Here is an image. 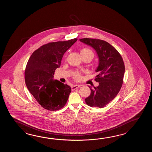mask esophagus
Returning <instances> with one entry per match:
<instances>
[{
  "instance_id": "esophagus-1",
  "label": "esophagus",
  "mask_w": 152,
  "mask_h": 152,
  "mask_svg": "<svg viewBox=\"0 0 152 152\" xmlns=\"http://www.w3.org/2000/svg\"><path fill=\"white\" fill-rule=\"evenodd\" d=\"M80 87V85H73L72 87V90H75L77 88H78L79 87Z\"/></svg>"
}]
</instances>
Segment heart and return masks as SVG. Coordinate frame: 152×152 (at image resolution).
<instances>
[{
    "instance_id": "1",
    "label": "heart",
    "mask_w": 152,
    "mask_h": 152,
    "mask_svg": "<svg viewBox=\"0 0 152 152\" xmlns=\"http://www.w3.org/2000/svg\"><path fill=\"white\" fill-rule=\"evenodd\" d=\"M80 53L81 56L86 55H92L93 56H94L93 52L90 49L87 48H84L81 49ZM73 77H74L75 80L79 81L82 79V76L79 72L77 71L74 73Z\"/></svg>"
}]
</instances>
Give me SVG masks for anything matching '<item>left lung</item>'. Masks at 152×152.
<instances>
[{
  "instance_id": "8db88e82",
  "label": "left lung",
  "mask_w": 152,
  "mask_h": 152,
  "mask_svg": "<svg viewBox=\"0 0 152 152\" xmlns=\"http://www.w3.org/2000/svg\"><path fill=\"white\" fill-rule=\"evenodd\" d=\"M79 40L94 48L99 58L96 70L98 75L94 79L99 86H88L91 94L85 102L90 107L102 108L113 100L122 86L125 72L123 58L113 45L105 41L89 38Z\"/></svg>"
}]
</instances>
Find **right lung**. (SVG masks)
<instances>
[{"label":"right lung","instance_id":"1","mask_svg":"<svg viewBox=\"0 0 152 152\" xmlns=\"http://www.w3.org/2000/svg\"><path fill=\"white\" fill-rule=\"evenodd\" d=\"M77 39L50 42L36 50L29 58L24 73L26 86L45 109L60 110L67 102L71 88L53 78L55 69L61 65L65 52Z\"/></svg>","mask_w":152,"mask_h":152}]
</instances>
